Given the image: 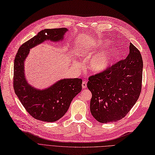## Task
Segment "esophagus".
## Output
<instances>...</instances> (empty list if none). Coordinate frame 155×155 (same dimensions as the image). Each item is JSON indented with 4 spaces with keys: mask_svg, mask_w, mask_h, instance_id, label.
Returning <instances> with one entry per match:
<instances>
[{
    "mask_svg": "<svg viewBox=\"0 0 155 155\" xmlns=\"http://www.w3.org/2000/svg\"><path fill=\"white\" fill-rule=\"evenodd\" d=\"M82 88L87 87V82L86 81H83V82L82 84Z\"/></svg>",
    "mask_w": 155,
    "mask_h": 155,
    "instance_id": "esophagus-1",
    "label": "esophagus"
}]
</instances>
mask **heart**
Here are the masks:
<instances>
[{"label":"heart","mask_w":155,"mask_h":155,"mask_svg":"<svg viewBox=\"0 0 155 155\" xmlns=\"http://www.w3.org/2000/svg\"><path fill=\"white\" fill-rule=\"evenodd\" d=\"M114 49H109L106 51L100 53L91 57L89 61L88 68L91 71L96 73L102 72L106 69L109 64L114 54ZM87 58L91 56V53L86 54ZM77 66H80L78 62H76Z\"/></svg>","instance_id":"b5f03b06"}]
</instances>
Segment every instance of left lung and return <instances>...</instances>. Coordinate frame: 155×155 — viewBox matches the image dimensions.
I'll list each match as a JSON object with an SVG mask.
<instances>
[{
	"mask_svg": "<svg viewBox=\"0 0 155 155\" xmlns=\"http://www.w3.org/2000/svg\"><path fill=\"white\" fill-rule=\"evenodd\" d=\"M142 70L141 53L130 43L126 59L89 77L90 111L98 122H117L129 112L141 93Z\"/></svg>",
	"mask_w": 155,
	"mask_h": 155,
	"instance_id": "left-lung-1",
	"label": "left lung"
}]
</instances>
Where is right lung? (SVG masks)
Returning <instances> with one entry per match:
<instances>
[{"instance_id": "add662e5", "label": "right lung", "mask_w": 155, "mask_h": 155, "mask_svg": "<svg viewBox=\"0 0 155 155\" xmlns=\"http://www.w3.org/2000/svg\"><path fill=\"white\" fill-rule=\"evenodd\" d=\"M68 29H46L19 48L14 61L13 88L22 106L38 120L52 122L62 118L73 98L82 90L81 78H64L50 87L38 90L28 84L24 77V62L30 49L46 40L62 41Z\"/></svg>"}]
</instances>
